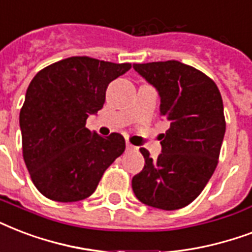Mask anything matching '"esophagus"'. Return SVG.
<instances>
[{"label":"esophagus","mask_w":252,"mask_h":252,"mask_svg":"<svg viewBox=\"0 0 252 252\" xmlns=\"http://www.w3.org/2000/svg\"><path fill=\"white\" fill-rule=\"evenodd\" d=\"M126 150H127V151H136L138 147H135V146L130 143V142H126Z\"/></svg>","instance_id":"34e87169"}]
</instances>
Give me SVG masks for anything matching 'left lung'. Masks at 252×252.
Returning a JSON list of instances; mask_svg holds the SVG:
<instances>
[{"label": "left lung", "instance_id": "left-lung-1", "mask_svg": "<svg viewBox=\"0 0 252 252\" xmlns=\"http://www.w3.org/2000/svg\"><path fill=\"white\" fill-rule=\"evenodd\" d=\"M132 67L157 88L160 116L171 124L159 135L158 159L140 148L144 167L132 177V190L148 206L181 209L198 197L218 164L226 130L221 93L205 73L177 60Z\"/></svg>", "mask_w": 252, "mask_h": 252}]
</instances>
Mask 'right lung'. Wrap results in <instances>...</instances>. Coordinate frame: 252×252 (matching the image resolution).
<instances>
[{"instance_id": "obj_1", "label": "right lung", "mask_w": 252, "mask_h": 252, "mask_svg": "<svg viewBox=\"0 0 252 252\" xmlns=\"http://www.w3.org/2000/svg\"><path fill=\"white\" fill-rule=\"evenodd\" d=\"M131 68L72 56L43 68L31 80L19 113L23 159L43 196L73 202L94 192L109 165L125 151L124 136L85 127L102 109L106 88Z\"/></svg>"}]
</instances>
